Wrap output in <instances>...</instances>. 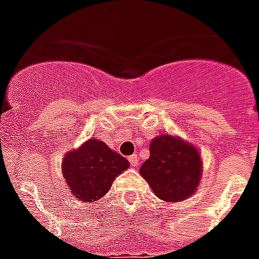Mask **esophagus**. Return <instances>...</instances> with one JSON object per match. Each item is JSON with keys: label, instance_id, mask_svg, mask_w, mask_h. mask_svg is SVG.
I'll return each mask as SVG.
<instances>
[{"label": "esophagus", "instance_id": "obj_1", "mask_svg": "<svg viewBox=\"0 0 259 259\" xmlns=\"http://www.w3.org/2000/svg\"><path fill=\"white\" fill-rule=\"evenodd\" d=\"M129 162L132 164V166H138V156H137V154H133V156H130Z\"/></svg>", "mask_w": 259, "mask_h": 259}]
</instances>
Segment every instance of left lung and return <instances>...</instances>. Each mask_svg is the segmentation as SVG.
<instances>
[{"label": "left lung", "mask_w": 259, "mask_h": 259, "mask_svg": "<svg viewBox=\"0 0 259 259\" xmlns=\"http://www.w3.org/2000/svg\"><path fill=\"white\" fill-rule=\"evenodd\" d=\"M149 152L140 173L158 199L177 203L196 192L203 176L196 146L177 136L160 134L150 141Z\"/></svg>", "instance_id": "obj_1"}]
</instances>
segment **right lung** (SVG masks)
<instances>
[{
    "label": "right lung",
    "mask_w": 259,
    "mask_h": 259,
    "mask_svg": "<svg viewBox=\"0 0 259 259\" xmlns=\"http://www.w3.org/2000/svg\"><path fill=\"white\" fill-rule=\"evenodd\" d=\"M127 168L129 161L98 138H90L67 152L62 161V173L70 192L84 203L105 196L114 179Z\"/></svg>",
    "instance_id": "1"
}]
</instances>
